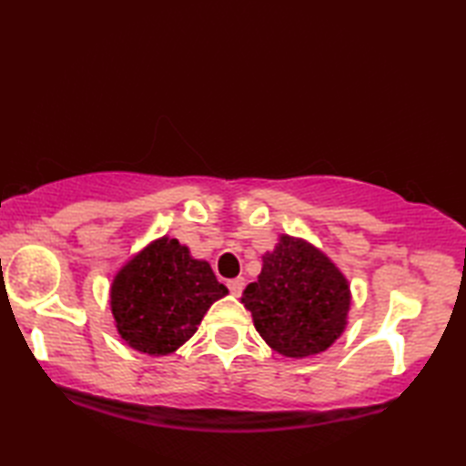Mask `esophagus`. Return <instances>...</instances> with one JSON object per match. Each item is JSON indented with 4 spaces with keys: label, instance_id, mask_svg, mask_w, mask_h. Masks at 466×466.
Listing matches in <instances>:
<instances>
[{
    "label": "esophagus",
    "instance_id": "34e87169",
    "mask_svg": "<svg viewBox=\"0 0 466 466\" xmlns=\"http://www.w3.org/2000/svg\"><path fill=\"white\" fill-rule=\"evenodd\" d=\"M244 279L242 276H238V279H232V280H228L226 282V286H228V290H230L234 296H240L242 294V290H244Z\"/></svg>",
    "mask_w": 466,
    "mask_h": 466
}]
</instances>
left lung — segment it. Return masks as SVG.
<instances>
[{
	"mask_svg": "<svg viewBox=\"0 0 466 466\" xmlns=\"http://www.w3.org/2000/svg\"><path fill=\"white\" fill-rule=\"evenodd\" d=\"M242 304L270 349L304 359L342 334L350 286L320 250L282 234L279 246L262 256V272L246 286Z\"/></svg>",
	"mask_w": 466,
	"mask_h": 466,
	"instance_id": "1",
	"label": "left lung"
}]
</instances>
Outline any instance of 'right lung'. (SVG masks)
<instances>
[{"mask_svg":"<svg viewBox=\"0 0 466 466\" xmlns=\"http://www.w3.org/2000/svg\"><path fill=\"white\" fill-rule=\"evenodd\" d=\"M226 294L210 264L194 260L186 246L164 236L116 274L110 302L126 344L160 356L180 349Z\"/></svg>","mask_w":466,"mask_h":466,"instance_id":"right-lung-1","label":"right lung"}]
</instances>
